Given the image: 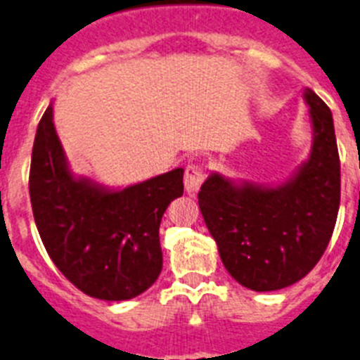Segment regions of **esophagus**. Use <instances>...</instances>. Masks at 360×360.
Masks as SVG:
<instances>
[{
	"label": "esophagus",
	"instance_id": "1",
	"mask_svg": "<svg viewBox=\"0 0 360 360\" xmlns=\"http://www.w3.org/2000/svg\"><path fill=\"white\" fill-rule=\"evenodd\" d=\"M207 176V165L195 162V164H189L186 167V176H184V182H186V191L187 193H196L200 189V186L203 184Z\"/></svg>",
	"mask_w": 360,
	"mask_h": 360
}]
</instances>
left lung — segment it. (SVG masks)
<instances>
[{
	"label": "left lung",
	"mask_w": 360,
	"mask_h": 360,
	"mask_svg": "<svg viewBox=\"0 0 360 360\" xmlns=\"http://www.w3.org/2000/svg\"><path fill=\"white\" fill-rule=\"evenodd\" d=\"M314 124L310 158L279 187L232 186L211 174L200 211L229 274L256 292L290 287L310 272L332 238L341 203V162L330 108L304 91Z\"/></svg>",
	"instance_id": "obj_1"
}]
</instances>
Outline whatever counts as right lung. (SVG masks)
<instances>
[{
    "label": "right lung",
    "mask_w": 360,
    "mask_h": 360,
    "mask_svg": "<svg viewBox=\"0 0 360 360\" xmlns=\"http://www.w3.org/2000/svg\"><path fill=\"white\" fill-rule=\"evenodd\" d=\"M28 189L44 249L73 287L90 297L126 301L157 281L158 229L167 205L184 193L182 167L122 191L75 180L49 106L32 148Z\"/></svg>",
    "instance_id": "1"
}]
</instances>
